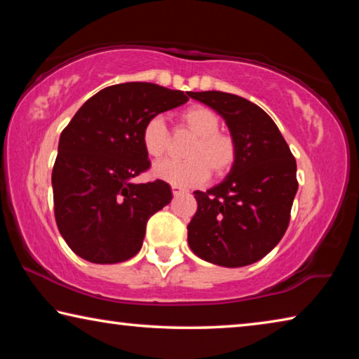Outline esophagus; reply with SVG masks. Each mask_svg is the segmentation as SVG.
<instances>
[{"label":"esophagus","mask_w":359,"mask_h":359,"mask_svg":"<svg viewBox=\"0 0 359 359\" xmlns=\"http://www.w3.org/2000/svg\"><path fill=\"white\" fill-rule=\"evenodd\" d=\"M171 188H172V194H175V196H177V194H182V193H187L185 188H182L179 185H172Z\"/></svg>","instance_id":"esophagus-1"}]
</instances>
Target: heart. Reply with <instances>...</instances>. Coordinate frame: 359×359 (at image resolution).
<instances>
[{
    "mask_svg": "<svg viewBox=\"0 0 359 359\" xmlns=\"http://www.w3.org/2000/svg\"><path fill=\"white\" fill-rule=\"evenodd\" d=\"M179 123L194 135V141L187 150L188 160H165L154 166V175L172 185L193 187L209 179L223 177L233 169L238 160V144L229 133L220 131V117L205 106H190L179 114ZM141 142L147 155L163 158L171 145V135L161 117L145 121Z\"/></svg>",
    "mask_w": 359,
    "mask_h": 359,
    "instance_id": "obj_1",
    "label": "heart"
}]
</instances>
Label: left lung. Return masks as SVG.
Instances as JSON below:
<instances>
[{
  "instance_id": "1",
  "label": "left lung",
  "mask_w": 359,
  "mask_h": 359,
  "mask_svg": "<svg viewBox=\"0 0 359 359\" xmlns=\"http://www.w3.org/2000/svg\"><path fill=\"white\" fill-rule=\"evenodd\" d=\"M190 96L226 121L238 160L222 184L194 191L198 209L187 226L188 245L212 264L257 263L288 228L297 191L296 160L274 120L252 101L223 92Z\"/></svg>"
}]
</instances>
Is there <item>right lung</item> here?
<instances>
[{
  "label": "right lung",
  "mask_w": 359,
  "mask_h": 359,
  "mask_svg": "<svg viewBox=\"0 0 359 359\" xmlns=\"http://www.w3.org/2000/svg\"><path fill=\"white\" fill-rule=\"evenodd\" d=\"M190 95L149 82L111 85L85 101L62 131L53 210L60 234L79 257L114 264L141 250L149 218L172 199L160 179L131 182L150 168L142 126Z\"/></svg>",
  "instance_id": "obj_1"
}]
</instances>
